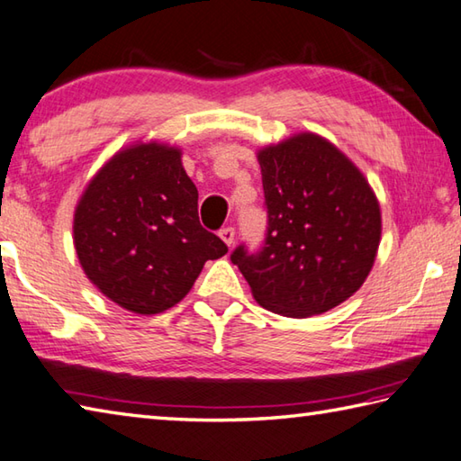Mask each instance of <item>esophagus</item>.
Listing matches in <instances>:
<instances>
[{"mask_svg":"<svg viewBox=\"0 0 461 461\" xmlns=\"http://www.w3.org/2000/svg\"><path fill=\"white\" fill-rule=\"evenodd\" d=\"M219 234H221V239L227 242L229 247H232V242H234V229L232 227H224V229H221L219 230Z\"/></svg>","mask_w":461,"mask_h":461,"instance_id":"34e87169","label":"esophagus"}]
</instances>
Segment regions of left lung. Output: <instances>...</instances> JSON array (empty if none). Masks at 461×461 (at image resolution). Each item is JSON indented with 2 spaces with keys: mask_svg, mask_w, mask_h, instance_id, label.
I'll list each match as a JSON object with an SVG mask.
<instances>
[{
  "mask_svg": "<svg viewBox=\"0 0 461 461\" xmlns=\"http://www.w3.org/2000/svg\"><path fill=\"white\" fill-rule=\"evenodd\" d=\"M267 232L230 260L258 305L285 317L321 315L359 289L381 237L377 198L361 172L315 134L258 152Z\"/></svg>",
  "mask_w": 461,
  "mask_h": 461,
  "instance_id": "obj_1",
  "label": "left lung"
}]
</instances>
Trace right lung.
<instances>
[{"mask_svg": "<svg viewBox=\"0 0 461 461\" xmlns=\"http://www.w3.org/2000/svg\"><path fill=\"white\" fill-rule=\"evenodd\" d=\"M74 245L84 273L138 315L176 305L206 260L229 247L198 221V190L180 150L138 144L116 154L76 208Z\"/></svg>", "mask_w": 461, "mask_h": 461, "instance_id": "obj_1", "label": "right lung"}]
</instances>
